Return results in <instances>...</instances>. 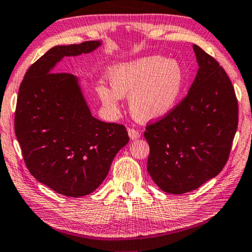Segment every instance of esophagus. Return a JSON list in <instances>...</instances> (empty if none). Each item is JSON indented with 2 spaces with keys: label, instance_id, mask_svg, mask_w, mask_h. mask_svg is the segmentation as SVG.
I'll return each instance as SVG.
<instances>
[{
  "label": "esophagus",
  "instance_id": "obj_1",
  "mask_svg": "<svg viewBox=\"0 0 252 252\" xmlns=\"http://www.w3.org/2000/svg\"><path fill=\"white\" fill-rule=\"evenodd\" d=\"M127 134H129L131 140H137V139L140 138V132L134 129H131V127L127 129Z\"/></svg>",
  "mask_w": 252,
  "mask_h": 252
}]
</instances>
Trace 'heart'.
<instances>
[{
  "label": "heart",
  "mask_w": 252,
  "mask_h": 252,
  "mask_svg": "<svg viewBox=\"0 0 252 252\" xmlns=\"http://www.w3.org/2000/svg\"><path fill=\"white\" fill-rule=\"evenodd\" d=\"M111 89L96 87V93L111 114L120 112L122 97L129 96L131 114L140 122H151L169 114L186 84L182 63L159 55L143 56L111 65L106 71Z\"/></svg>",
  "instance_id": "1"
}]
</instances>
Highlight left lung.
Listing matches in <instances>:
<instances>
[{"instance_id":"8db88e82","label":"left lung","mask_w":252,"mask_h":252,"mask_svg":"<svg viewBox=\"0 0 252 252\" xmlns=\"http://www.w3.org/2000/svg\"><path fill=\"white\" fill-rule=\"evenodd\" d=\"M198 69L181 104L147 126V169L159 189L184 194L219 175L238 127V102L230 78L213 57L193 45Z\"/></svg>"}]
</instances>
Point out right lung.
<instances>
[{
    "label": "right lung",
    "instance_id": "obj_1",
    "mask_svg": "<svg viewBox=\"0 0 252 252\" xmlns=\"http://www.w3.org/2000/svg\"><path fill=\"white\" fill-rule=\"evenodd\" d=\"M102 40L55 46L27 70L20 85L14 130L28 169L65 196L91 194L127 142L126 127L92 115L77 76L55 73L65 57L91 54Z\"/></svg>",
    "mask_w": 252,
    "mask_h": 252
}]
</instances>
